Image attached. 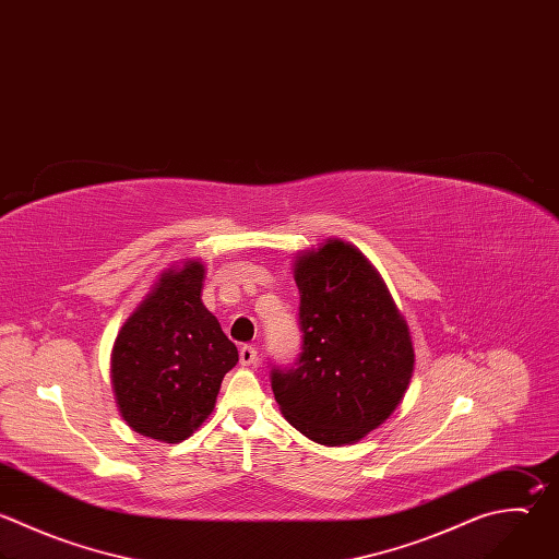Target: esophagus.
<instances>
[{"label":"esophagus","instance_id":"34e87169","mask_svg":"<svg viewBox=\"0 0 559 559\" xmlns=\"http://www.w3.org/2000/svg\"><path fill=\"white\" fill-rule=\"evenodd\" d=\"M239 359L243 366H252L257 361V348L252 344H243L239 348Z\"/></svg>","mask_w":559,"mask_h":559}]
</instances>
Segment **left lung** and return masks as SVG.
<instances>
[{
  "label": "left lung",
  "instance_id": "left-lung-1",
  "mask_svg": "<svg viewBox=\"0 0 559 559\" xmlns=\"http://www.w3.org/2000/svg\"><path fill=\"white\" fill-rule=\"evenodd\" d=\"M302 353L272 368L283 417L320 445L380 428L404 400L415 348L386 283L350 243L324 241L296 257Z\"/></svg>",
  "mask_w": 559,
  "mask_h": 559
}]
</instances>
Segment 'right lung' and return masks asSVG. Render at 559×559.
<instances>
[{
	"label": "right lung",
	"instance_id": "add662e5",
	"mask_svg": "<svg viewBox=\"0 0 559 559\" xmlns=\"http://www.w3.org/2000/svg\"><path fill=\"white\" fill-rule=\"evenodd\" d=\"M206 267L198 259L162 272L120 326L111 389L127 426L164 443L189 439L213 413L237 346L204 307Z\"/></svg>",
	"mask_w": 559,
	"mask_h": 559
}]
</instances>
